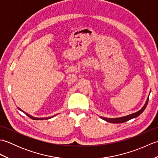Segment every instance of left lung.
I'll return each instance as SVG.
<instances>
[{
	"instance_id": "left-lung-1",
	"label": "left lung",
	"mask_w": 158,
	"mask_h": 158,
	"mask_svg": "<svg viewBox=\"0 0 158 158\" xmlns=\"http://www.w3.org/2000/svg\"><path fill=\"white\" fill-rule=\"evenodd\" d=\"M150 93H151V91H150ZM150 93H149V94H150ZM149 96H148V98H147L144 106L139 110H138V111L136 112V113L130 114V115H127L123 116V117H115V118H108V117H102V116H100V118L104 119V120H105L106 122H110V123H121L127 122V121L130 120V119L136 118V117L139 116L140 114H141L144 111V110H145V109H146L147 103H148V101H149Z\"/></svg>"
}]
</instances>
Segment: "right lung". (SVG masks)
Masks as SVG:
<instances>
[{
	"label": "right lung",
	"instance_id": "right-lung-1",
	"mask_svg": "<svg viewBox=\"0 0 158 158\" xmlns=\"http://www.w3.org/2000/svg\"><path fill=\"white\" fill-rule=\"evenodd\" d=\"M18 109L19 110H21V111H22L23 113H25L26 115L27 116H28L30 118H31L32 119H34V120H43V119H51V118H53V117H54L56 115H58V114H56V115H53V116H51V117H33V116H32V115H30V114H28V113H26V112H24L23 111V110H22L20 108H19V107H18Z\"/></svg>",
	"mask_w": 158,
	"mask_h": 158
}]
</instances>
